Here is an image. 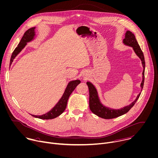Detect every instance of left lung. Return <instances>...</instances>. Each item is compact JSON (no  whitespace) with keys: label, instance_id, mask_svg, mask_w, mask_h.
<instances>
[{"label":"left lung","instance_id":"1","mask_svg":"<svg viewBox=\"0 0 158 158\" xmlns=\"http://www.w3.org/2000/svg\"><path fill=\"white\" fill-rule=\"evenodd\" d=\"M123 43L126 46L132 47L135 54L141 61V63L143 67V71L142 73V81L140 85L141 91L144 85L145 69V61L143 52L141 51L134 34L129 30H127L125 33V39L123 40ZM87 85H88L89 90V108L91 112L97 116L104 119H112L117 118L127 113L133 107L141 94V92H139L136 99L130 105H128V106H125L121 109H114L105 106L102 103L99 98L97 90L92 83L87 81Z\"/></svg>","mask_w":158,"mask_h":158}]
</instances>
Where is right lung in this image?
Masks as SVG:
<instances>
[{"label":"right lung","instance_id":"add662e5","mask_svg":"<svg viewBox=\"0 0 158 158\" xmlns=\"http://www.w3.org/2000/svg\"><path fill=\"white\" fill-rule=\"evenodd\" d=\"M35 27H32L30 29H28L26 32L24 33L23 37L22 38L19 44H18L17 47L15 49L12 55L10 61V66L12 64V62L14 61V60L15 58V57L20 53L22 51V50L25 48V46L27 45V43L33 41L35 39V37L36 36L35 31ZM81 83L80 80L76 79L71 81L67 85V87L61 97V98L60 99L58 102L55 105V106L52 108L51 110H49L48 112L41 115H31L33 117L35 118H38L40 119L43 120H49V119H53L55 118H56L57 117L60 116L61 114L63 113V112L65 110L67 106V103L68 98L71 94V93L73 92V90L75 89L76 86Z\"/></svg>","mask_w":158,"mask_h":158}]
</instances>
